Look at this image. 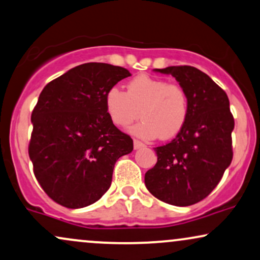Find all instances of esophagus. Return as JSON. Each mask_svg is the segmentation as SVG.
<instances>
[{
  "instance_id": "1",
  "label": "esophagus",
  "mask_w": 260,
  "mask_h": 260,
  "mask_svg": "<svg viewBox=\"0 0 260 260\" xmlns=\"http://www.w3.org/2000/svg\"><path fill=\"white\" fill-rule=\"evenodd\" d=\"M146 145L143 142H141L139 140H134V148L135 149H139V148H142V147H145Z\"/></svg>"
}]
</instances>
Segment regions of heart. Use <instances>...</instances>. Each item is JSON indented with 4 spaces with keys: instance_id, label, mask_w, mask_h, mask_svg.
Here are the masks:
<instances>
[{
    "instance_id": "b5f03b06",
    "label": "heart",
    "mask_w": 260,
    "mask_h": 260,
    "mask_svg": "<svg viewBox=\"0 0 260 260\" xmlns=\"http://www.w3.org/2000/svg\"><path fill=\"white\" fill-rule=\"evenodd\" d=\"M106 112L112 123L119 127L143 118L131 127V133L145 140L177 136L187 123L189 96L178 83L147 75L135 77L127 83L126 92L111 86L105 94Z\"/></svg>"
}]
</instances>
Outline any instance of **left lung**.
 I'll list each match as a JSON object with an SVG mask.
<instances>
[{
  "mask_svg": "<svg viewBox=\"0 0 260 260\" xmlns=\"http://www.w3.org/2000/svg\"><path fill=\"white\" fill-rule=\"evenodd\" d=\"M177 79L189 96V115L171 142L154 148L158 160L146 172L149 193L166 204L189 206L217 187L233 160L234 117L225 91L193 66L156 69Z\"/></svg>",
  "mask_w": 260,
  "mask_h": 260,
  "instance_id": "8db88e82",
  "label": "left lung"
}]
</instances>
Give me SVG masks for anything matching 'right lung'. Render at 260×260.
<instances>
[{
    "label": "right lung",
    "mask_w": 260,
    "mask_h": 260,
    "mask_svg": "<svg viewBox=\"0 0 260 260\" xmlns=\"http://www.w3.org/2000/svg\"><path fill=\"white\" fill-rule=\"evenodd\" d=\"M131 76L126 69L88 62L44 86L31 114L28 155L48 197L67 208L98 201L111 187L114 164L133 139L108 117L105 94Z\"/></svg>",
    "instance_id": "add662e5"
}]
</instances>
